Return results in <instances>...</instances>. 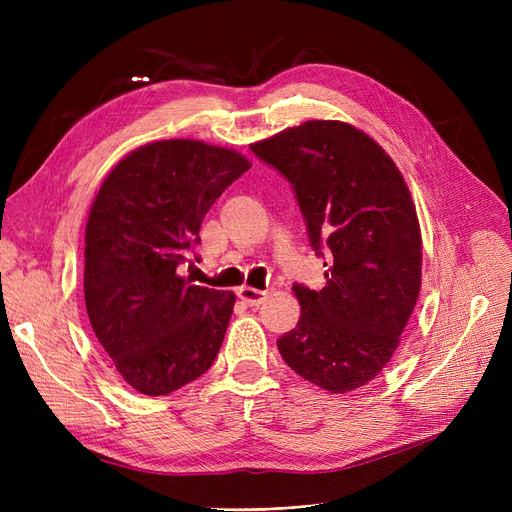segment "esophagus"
<instances>
[{
	"mask_svg": "<svg viewBox=\"0 0 512 512\" xmlns=\"http://www.w3.org/2000/svg\"><path fill=\"white\" fill-rule=\"evenodd\" d=\"M237 294L245 305H252V307H258L260 303H265V299H267V290H258V288H252V286H241L237 290Z\"/></svg>",
	"mask_w": 512,
	"mask_h": 512,
	"instance_id": "esophagus-1",
	"label": "esophagus"
}]
</instances>
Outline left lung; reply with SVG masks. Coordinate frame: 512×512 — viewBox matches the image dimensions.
I'll list each match as a JSON object with an SVG mask.
<instances>
[{
  "instance_id": "1",
  "label": "left lung",
  "mask_w": 512,
  "mask_h": 512,
  "mask_svg": "<svg viewBox=\"0 0 512 512\" xmlns=\"http://www.w3.org/2000/svg\"><path fill=\"white\" fill-rule=\"evenodd\" d=\"M252 151L292 183L314 250H331L322 290L292 286L301 318L277 339L282 359L329 393L361 389L393 359L421 292L423 239L404 175L369 134L333 119Z\"/></svg>"
}]
</instances>
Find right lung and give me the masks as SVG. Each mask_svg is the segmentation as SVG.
<instances>
[{"instance_id": "add662e5", "label": "right lung", "mask_w": 512, "mask_h": 512, "mask_svg": "<svg viewBox=\"0 0 512 512\" xmlns=\"http://www.w3.org/2000/svg\"><path fill=\"white\" fill-rule=\"evenodd\" d=\"M252 162L194 138L130 151L102 181L85 226V305L119 376L143 395H168L215 361L235 292L196 286L177 267L200 224Z\"/></svg>"}]
</instances>
